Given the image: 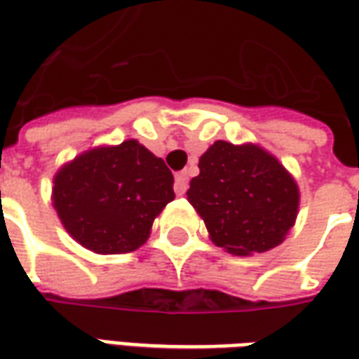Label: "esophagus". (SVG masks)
<instances>
[{
	"mask_svg": "<svg viewBox=\"0 0 359 359\" xmlns=\"http://www.w3.org/2000/svg\"><path fill=\"white\" fill-rule=\"evenodd\" d=\"M188 190V171H180L175 175V192L182 196Z\"/></svg>",
	"mask_w": 359,
	"mask_h": 359,
	"instance_id": "1",
	"label": "esophagus"
}]
</instances>
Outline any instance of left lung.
Masks as SVG:
<instances>
[{
    "mask_svg": "<svg viewBox=\"0 0 359 359\" xmlns=\"http://www.w3.org/2000/svg\"><path fill=\"white\" fill-rule=\"evenodd\" d=\"M198 167L188 202L217 246L229 254L252 256L285 241L298 215L300 192L277 157L256 144L217 140Z\"/></svg>",
    "mask_w": 359,
    "mask_h": 359,
    "instance_id": "1",
    "label": "left lung"
}]
</instances>
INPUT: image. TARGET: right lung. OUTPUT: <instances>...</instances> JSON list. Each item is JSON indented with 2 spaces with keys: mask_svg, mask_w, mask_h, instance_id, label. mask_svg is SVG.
<instances>
[{
  "mask_svg": "<svg viewBox=\"0 0 359 359\" xmlns=\"http://www.w3.org/2000/svg\"><path fill=\"white\" fill-rule=\"evenodd\" d=\"M53 208L67 233L95 254H126L148 241L175 200L172 172L136 140L84 151L53 179Z\"/></svg>",
  "mask_w": 359,
  "mask_h": 359,
  "instance_id": "1",
  "label": "right lung"
}]
</instances>
